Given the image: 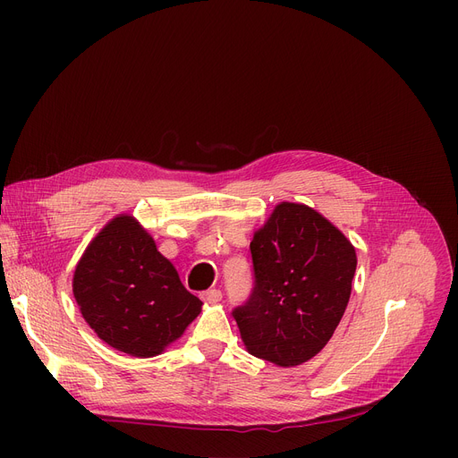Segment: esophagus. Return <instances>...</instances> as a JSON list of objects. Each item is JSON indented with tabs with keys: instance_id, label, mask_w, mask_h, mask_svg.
<instances>
[{
	"instance_id": "1",
	"label": "esophagus",
	"mask_w": 458,
	"mask_h": 458,
	"mask_svg": "<svg viewBox=\"0 0 458 458\" xmlns=\"http://www.w3.org/2000/svg\"><path fill=\"white\" fill-rule=\"evenodd\" d=\"M200 297L206 304H215V302H219L223 299V293H221V290H208Z\"/></svg>"
}]
</instances>
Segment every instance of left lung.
<instances>
[{"instance_id": "8db88e82", "label": "left lung", "mask_w": 458, "mask_h": 458, "mask_svg": "<svg viewBox=\"0 0 458 458\" xmlns=\"http://www.w3.org/2000/svg\"><path fill=\"white\" fill-rule=\"evenodd\" d=\"M256 285L233 310L247 351L292 368L314 358L347 308L356 250L314 208L280 202L250 242Z\"/></svg>"}]
</instances>
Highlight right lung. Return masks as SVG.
<instances>
[{
    "mask_svg": "<svg viewBox=\"0 0 458 458\" xmlns=\"http://www.w3.org/2000/svg\"><path fill=\"white\" fill-rule=\"evenodd\" d=\"M72 292L87 325L113 349L152 358L202 311L176 267L133 215L111 219L80 258Z\"/></svg>",
    "mask_w": 458,
    "mask_h": 458,
    "instance_id": "add662e5",
    "label": "right lung"
}]
</instances>
